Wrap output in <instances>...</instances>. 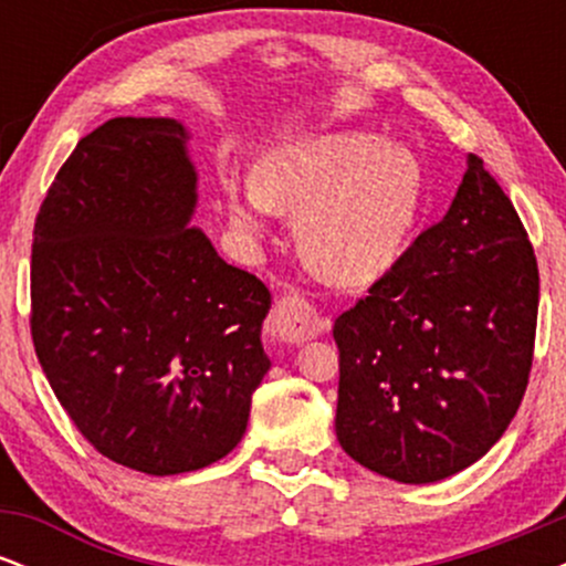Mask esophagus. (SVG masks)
I'll use <instances>...</instances> for the list:
<instances>
[{
    "label": "esophagus",
    "instance_id": "esophagus-1",
    "mask_svg": "<svg viewBox=\"0 0 566 566\" xmlns=\"http://www.w3.org/2000/svg\"><path fill=\"white\" fill-rule=\"evenodd\" d=\"M327 327L329 322L322 319L319 311L301 295H282L274 305V314H271V333L284 343L311 340Z\"/></svg>",
    "mask_w": 566,
    "mask_h": 566
}]
</instances>
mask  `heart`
Returning a JSON list of instances; mask_svg holds the SVG:
<instances>
[{"mask_svg":"<svg viewBox=\"0 0 566 566\" xmlns=\"http://www.w3.org/2000/svg\"><path fill=\"white\" fill-rule=\"evenodd\" d=\"M423 199L412 151L378 135L343 133L269 154L255 186L223 180L231 229L261 242L271 212L297 216L303 258L324 279L365 284L405 250Z\"/></svg>","mask_w":566,"mask_h":566,"instance_id":"b5f03b06","label":"heart"}]
</instances>
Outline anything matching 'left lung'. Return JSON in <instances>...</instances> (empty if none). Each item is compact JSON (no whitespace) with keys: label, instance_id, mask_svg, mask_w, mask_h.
Wrapping results in <instances>:
<instances>
[{"label":"left lung","instance_id":"left-lung-1","mask_svg":"<svg viewBox=\"0 0 566 566\" xmlns=\"http://www.w3.org/2000/svg\"><path fill=\"white\" fill-rule=\"evenodd\" d=\"M537 297L527 229L471 154L447 216L335 319L343 450L405 484L476 463L527 391Z\"/></svg>","mask_w":566,"mask_h":566}]
</instances>
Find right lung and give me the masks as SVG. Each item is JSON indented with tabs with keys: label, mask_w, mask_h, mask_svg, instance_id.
<instances>
[{
	"label": "right lung",
	"mask_w": 566,
	"mask_h": 566,
	"mask_svg": "<svg viewBox=\"0 0 566 566\" xmlns=\"http://www.w3.org/2000/svg\"><path fill=\"white\" fill-rule=\"evenodd\" d=\"M175 119L116 116L76 143L31 244V340L103 458L172 476L244 437L271 361V292L188 220L197 172Z\"/></svg>",
	"instance_id": "1"
}]
</instances>
